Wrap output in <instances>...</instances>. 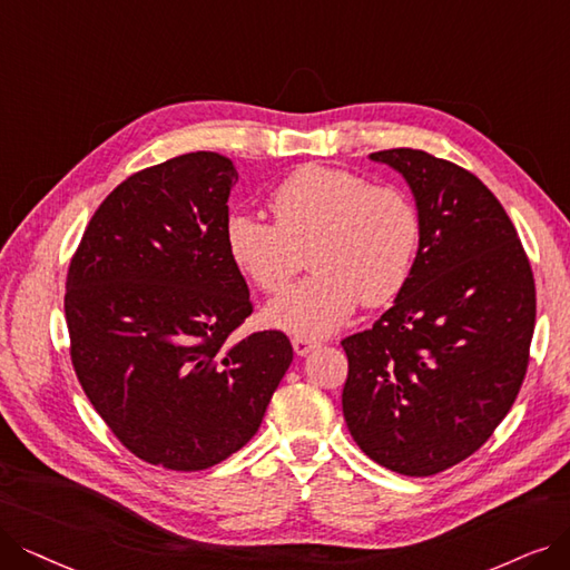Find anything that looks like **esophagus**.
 I'll return each instance as SVG.
<instances>
[{
    "label": "esophagus",
    "mask_w": 570,
    "mask_h": 570,
    "mask_svg": "<svg viewBox=\"0 0 570 570\" xmlns=\"http://www.w3.org/2000/svg\"><path fill=\"white\" fill-rule=\"evenodd\" d=\"M292 348L297 355H308L313 348H317V341L308 336H292Z\"/></svg>",
    "instance_id": "esophagus-1"
}]
</instances>
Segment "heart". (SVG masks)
<instances>
[{
  "instance_id": "heart-1",
  "label": "heart",
  "mask_w": 570,
  "mask_h": 570,
  "mask_svg": "<svg viewBox=\"0 0 570 570\" xmlns=\"http://www.w3.org/2000/svg\"><path fill=\"white\" fill-rule=\"evenodd\" d=\"M268 206L276 224L232 215L224 245L232 264L266 294L283 292L308 253L315 273L268 304L273 325L297 336L330 334L360 302L376 308L397 299L412 276L421 219L393 185L308 164L273 189Z\"/></svg>"
}]
</instances>
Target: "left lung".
I'll return each mask as SVG.
<instances>
[{"label": "left lung", "instance_id": "1", "mask_svg": "<svg viewBox=\"0 0 570 570\" xmlns=\"http://www.w3.org/2000/svg\"><path fill=\"white\" fill-rule=\"evenodd\" d=\"M372 158L412 187L421 240L395 304L341 341V404L372 461L430 476L472 456L514 404L531 357L535 281L512 219L480 177L423 149Z\"/></svg>", "mask_w": 570, "mask_h": 570}]
</instances>
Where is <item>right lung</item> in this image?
I'll return each mask as SVG.
<instances>
[{
  "label": "right lung",
  "mask_w": 570,
  "mask_h": 570,
  "mask_svg": "<svg viewBox=\"0 0 570 570\" xmlns=\"http://www.w3.org/2000/svg\"><path fill=\"white\" fill-rule=\"evenodd\" d=\"M238 173L213 151L132 173L90 217L65 283L70 357L130 453L206 470L253 440L292 362L285 332L236 336L253 313L224 245Z\"/></svg>",
  "instance_id": "1"
}]
</instances>
